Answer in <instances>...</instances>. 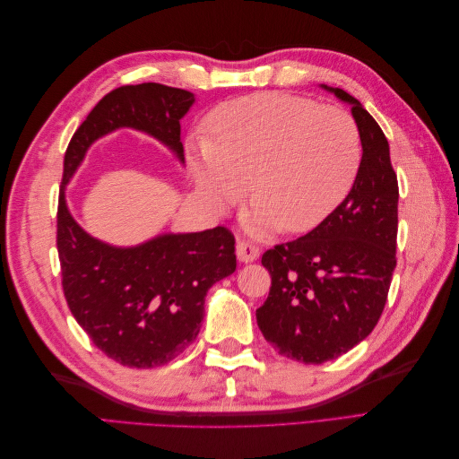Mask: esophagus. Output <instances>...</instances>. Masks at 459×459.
Instances as JSON below:
<instances>
[{
  "label": "esophagus",
  "instance_id": "1",
  "mask_svg": "<svg viewBox=\"0 0 459 459\" xmlns=\"http://www.w3.org/2000/svg\"><path fill=\"white\" fill-rule=\"evenodd\" d=\"M258 255H260V251H258V247H255L253 243H248V241H238V258H239V262H255L256 258H258Z\"/></svg>",
  "mask_w": 459,
  "mask_h": 459
}]
</instances>
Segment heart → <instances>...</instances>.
Listing matches in <instances>:
<instances>
[{"label": "heart", "mask_w": 459, "mask_h": 459, "mask_svg": "<svg viewBox=\"0 0 459 459\" xmlns=\"http://www.w3.org/2000/svg\"><path fill=\"white\" fill-rule=\"evenodd\" d=\"M211 140L189 145V170L214 212L238 204L251 235L316 228L349 195L362 159L354 118L341 107L268 91L239 97L206 120Z\"/></svg>", "instance_id": "obj_1"}]
</instances>
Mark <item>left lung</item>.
<instances>
[{
    "label": "left lung",
    "instance_id": "1",
    "mask_svg": "<svg viewBox=\"0 0 459 459\" xmlns=\"http://www.w3.org/2000/svg\"><path fill=\"white\" fill-rule=\"evenodd\" d=\"M322 88L352 107L362 160L351 193L322 224L262 255L272 287L256 310L264 339L304 364L335 359L369 335L396 268L398 179L386 137L356 97Z\"/></svg>",
    "mask_w": 459,
    "mask_h": 459
}]
</instances>
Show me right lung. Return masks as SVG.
Segmentation results:
<instances>
[{
	"instance_id": "1",
	"label": "right lung",
	"mask_w": 459,
	"mask_h": 459,
	"mask_svg": "<svg viewBox=\"0 0 459 459\" xmlns=\"http://www.w3.org/2000/svg\"><path fill=\"white\" fill-rule=\"evenodd\" d=\"M195 95L155 82L122 86L93 107L65 152L57 211L63 290L73 316L115 362L151 369L169 364L197 339L206 290L235 272L226 228L160 233L134 247L91 238L66 206L65 189L100 137L132 128L155 137L184 164L182 120Z\"/></svg>"
}]
</instances>
